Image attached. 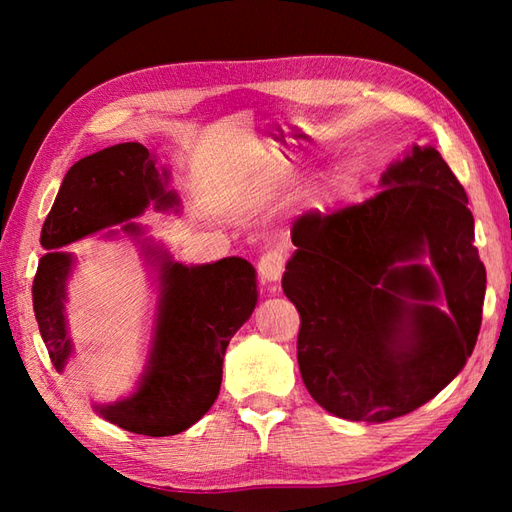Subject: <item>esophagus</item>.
Masks as SVG:
<instances>
[{
  "label": "esophagus",
  "mask_w": 512,
  "mask_h": 512,
  "mask_svg": "<svg viewBox=\"0 0 512 512\" xmlns=\"http://www.w3.org/2000/svg\"><path fill=\"white\" fill-rule=\"evenodd\" d=\"M284 268H286V253L284 250H266V253L259 257L257 262V270H259V277H262L264 284H270V290H277V281L284 275Z\"/></svg>",
  "instance_id": "obj_1"
}]
</instances>
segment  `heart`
<instances>
[{
	"instance_id": "1",
	"label": "heart",
	"mask_w": 512,
	"mask_h": 512,
	"mask_svg": "<svg viewBox=\"0 0 512 512\" xmlns=\"http://www.w3.org/2000/svg\"><path fill=\"white\" fill-rule=\"evenodd\" d=\"M341 180H347V176H341Z\"/></svg>"
}]
</instances>
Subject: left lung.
<instances>
[{"label": "left lung", "instance_id": "8db88e82", "mask_svg": "<svg viewBox=\"0 0 512 512\" xmlns=\"http://www.w3.org/2000/svg\"><path fill=\"white\" fill-rule=\"evenodd\" d=\"M380 184L361 204L297 217L281 279L301 317L303 385L325 411L363 422L405 416L460 374L486 292L469 198L438 149L413 147ZM440 291L447 313L432 306Z\"/></svg>", "mask_w": 512, "mask_h": 512}]
</instances>
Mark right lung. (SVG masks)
I'll return each mask as SVG.
<instances>
[{"label":"right lung","instance_id":"1","mask_svg":"<svg viewBox=\"0 0 512 512\" xmlns=\"http://www.w3.org/2000/svg\"><path fill=\"white\" fill-rule=\"evenodd\" d=\"M167 171L140 143H121L83 158L70 167L57 200L43 222L39 259L32 281V306L50 361L61 372L72 352L65 330L63 301L72 255L59 250L101 228L123 224L140 235L132 217L149 202L156 209L178 204L165 189ZM158 262L160 301L154 347L147 372L134 396L96 407L105 420L140 436H176L211 409L222 385L228 341L248 321L257 303L255 268L242 257H226L206 266L171 262L162 250L147 246Z\"/></svg>","mask_w":512,"mask_h":512}]
</instances>
